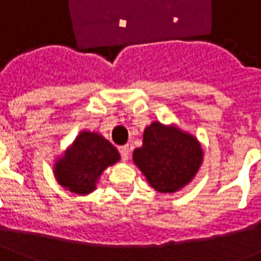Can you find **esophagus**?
<instances>
[{
	"instance_id": "obj_1",
	"label": "esophagus",
	"mask_w": 261,
	"mask_h": 261,
	"mask_svg": "<svg viewBox=\"0 0 261 261\" xmlns=\"http://www.w3.org/2000/svg\"><path fill=\"white\" fill-rule=\"evenodd\" d=\"M120 155H121V159L123 161H128L130 158V148L128 145H123V147H120Z\"/></svg>"
}]
</instances>
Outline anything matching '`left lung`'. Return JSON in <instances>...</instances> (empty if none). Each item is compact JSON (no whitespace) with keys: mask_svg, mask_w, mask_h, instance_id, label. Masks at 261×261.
Listing matches in <instances>:
<instances>
[{"mask_svg":"<svg viewBox=\"0 0 261 261\" xmlns=\"http://www.w3.org/2000/svg\"><path fill=\"white\" fill-rule=\"evenodd\" d=\"M133 159L156 192L175 193L196 176L202 149L190 134L153 121L144 131L142 147L134 151Z\"/></svg>","mask_w":261,"mask_h":261,"instance_id":"1","label":"left lung"}]
</instances>
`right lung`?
<instances>
[{"label":"right lung","instance_id":"1","mask_svg":"<svg viewBox=\"0 0 261 261\" xmlns=\"http://www.w3.org/2000/svg\"><path fill=\"white\" fill-rule=\"evenodd\" d=\"M120 159L116 148L97 133L82 131L72 147L57 159L54 176L68 192L88 194L96 189L99 176Z\"/></svg>","mask_w":261,"mask_h":261}]
</instances>
